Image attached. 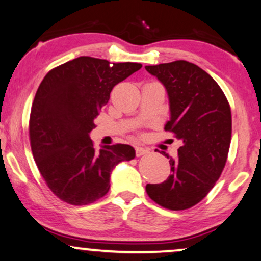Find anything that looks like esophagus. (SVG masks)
I'll list each match as a JSON object with an SVG mask.
<instances>
[{"label": "esophagus", "instance_id": "1", "mask_svg": "<svg viewBox=\"0 0 261 261\" xmlns=\"http://www.w3.org/2000/svg\"><path fill=\"white\" fill-rule=\"evenodd\" d=\"M149 153V149L142 147H136V156H142V155Z\"/></svg>", "mask_w": 261, "mask_h": 261}]
</instances>
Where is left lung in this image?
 Instances as JSON below:
<instances>
[{
  "label": "left lung",
  "mask_w": 261,
  "mask_h": 261,
  "mask_svg": "<svg viewBox=\"0 0 261 261\" xmlns=\"http://www.w3.org/2000/svg\"><path fill=\"white\" fill-rule=\"evenodd\" d=\"M166 89L170 120L165 130L182 142L171 174L160 184H147L148 196L167 210L190 208L206 197L225 166L231 142V110L217 82L202 68L178 60L146 66Z\"/></svg>",
  "instance_id": "left-lung-1"
}]
</instances>
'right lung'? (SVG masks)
<instances>
[{"label": "right lung", "instance_id": "obj_1", "mask_svg": "<svg viewBox=\"0 0 261 261\" xmlns=\"http://www.w3.org/2000/svg\"><path fill=\"white\" fill-rule=\"evenodd\" d=\"M141 67L79 57L43 78L30 114V142L39 172L60 200L74 206L95 202L110 190L114 167L135 158L128 144L96 150L89 134L114 85Z\"/></svg>", "mask_w": 261, "mask_h": 261}]
</instances>
